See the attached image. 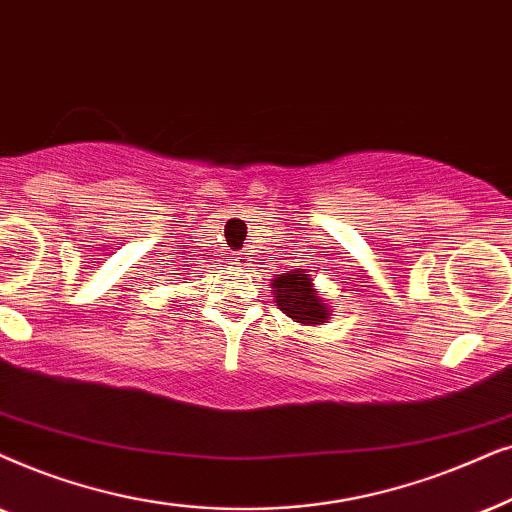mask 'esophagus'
Here are the masks:
<instances>
[{
  "mask_svg": "<svg viewBox=\"0 0 512 512\" xmlns=\"http://www.w3.org/2000/svg\"><path fill=\"white\" fill-rule=\"evenodd\" d=\"M243 262V257H236V264H241Z\"/></svg>",
  "mask_w": 512,
  "mask_h": 512,
  "instance_id": "obj_1",
  "label": "esophagus"
}]
</instances>
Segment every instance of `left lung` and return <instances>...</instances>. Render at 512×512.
<instances>
[{"instance_id":"left-lung-1","label":"left lung","mask_w":512,"mask_h":512,"mask_svg":"<svg viewBox=\"0 0 512 512\" xmlns=\"http://www.w3.org/2000/svg\"><path fill=\"white\" fill-rule=\"evenodd\" d=\"M274 302L285 316L302 325H323L332 316V306L318 292L313 283V269H292L290 274H281L271 283Z\"/></svg>"}]
</instances>
